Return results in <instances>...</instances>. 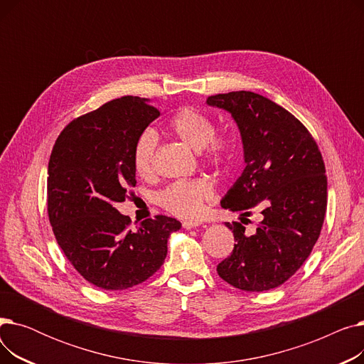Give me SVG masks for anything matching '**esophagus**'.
<instances>
[{
	"label": "esophagus",
	"mask_w": 364,
	"mask_h": 364,
	"mask_svg": "<svg viewBox=\"0 0 364 364\" xmlns=\"http://www.w3.org/2000/svg\"><path fill=\"white\" fill-rule=\"evenodd\" d=\"M200 223L199 221H183V227L187 228V230H190V228H195V227H199Z\"/></svg>",
	"instance_id": "1"
}]
</instances>
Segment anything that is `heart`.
<instances>
[{"mask_svg":"<svg viewBox=\"0 0 364 364\" xmlns=\"http://www.w3.org/2000/svg\"><path fill=\"white\" fill-rule=\"evenodd\" d=\"M171 132L195 150L202 159L213 166L230 164L235 153V140L228 134H217L213 118L205 112L184 106L168 122ZM158 150V136L147 128L139 134L132 146V165L139 176L147 177L153 172ZM213 187L202 178L178 180L156 195V202L168 213L180 218H198L205 202L213 198Z\"/></svg>","mask_w":364,"mask_h":364,"instance_id":"heart-1","label":"heart"}]
</instances>
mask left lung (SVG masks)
Masks as SVG:
<instances>
[{
	"mask_svg": "<svg viewBox=\"0 0 364 364\" xmlns=\"http://www.w3.org/2000/svg\"><path fill=\"white\" fill-rule=\"evenodd\" d=\"M206 103L232 113L245 151L246 166L221 206L242 211V223L255 209L262 214L252 235L225 223L236 243L217 265L218 276L246 292L274 289L298 272L320 236L328 205L321 153L304 124L264 95L232 91Z\"/></svg>",
	"mask_w": 364,
	"mask_h": 364,
	"instance_id": "obj_1",
	"label": "left lung"
}]
</instances>
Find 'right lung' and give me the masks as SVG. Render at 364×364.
Masks as SVG:
<instances>
[{"mask_svg": "<svg viewBox=\"0 0 364 364\" xmlns=\"http://www.w3.org/2000/svg\"><path fill=\"white\" fill-rule=\"evenodd\" d=\"M146 99L125 95L69 122L48 162L47 211L57 243L87 282L106 291L132 288L155 274L168 237L181 223L166 215L136 230L114 205L136 186L132 146L159 117Z\"/></svg>", "mask_w": 364, "mask_h": 364, "instance_id": "add662e5", "label": "right lung"}]
</instances>
